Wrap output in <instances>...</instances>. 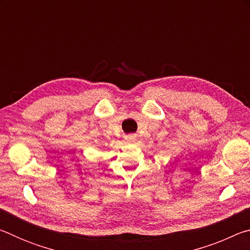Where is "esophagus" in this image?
Returning <instances> with one entry per match:
<instances>
[{"mask_svg":"<svg viewBox=\"0 0 250 250\" xmlns=\"http://www.w3.org/2000/svg\"><path fill=\"white\" fill-rule=\"evenodd\" d=\"M126 139H128V141H129L130 143H133V142L135 141V138L133 137V135H129V137L126 138Z\"/></svg>","mask_w":250,"mask_h":250,"instance_id":"1","label":"esophagus"}]
</instances>
